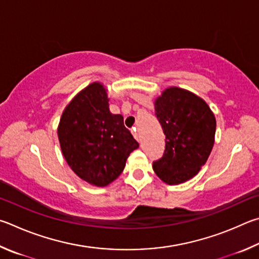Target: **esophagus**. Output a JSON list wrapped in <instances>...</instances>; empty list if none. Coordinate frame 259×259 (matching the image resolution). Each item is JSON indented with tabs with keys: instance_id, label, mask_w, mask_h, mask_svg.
<instances>
[{
	"instance_id": "1",
	"label": "esophagus",
	"mask_w": 259,
	"mask_h": 259,
	"mask_svg": "<svg viewBox=\"0 0 259 259\" xmlns=\"http://www.w3.org/2000/svg\"><path fill=\"white\" fill-rule=\"evenodd\" d=\"M132 134H133V137L139 141V133H138V131H137V128H135V127H134V128H132Z\"/></svg>"
}]
</instances>
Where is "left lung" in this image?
<instances>
[{"mask_svg":"<svg viewBox=\"0 0 259 259\" xmlns=\"http://www.w3.org/2000/svg\"><path fill=\"white\" fill-rule=\"evenodd\" d=\"M155 110L166 146L152 168L167 184L183 183L198 174L210 155L215 116L201 98L180 88L166 89L155 101Z\"/></svg>","mask_w":259,"mask_h":259,"instance_id":"1","label":"left lung"}]
</instances>
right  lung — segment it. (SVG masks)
<instances>
[{"label": "right lung", "instance_id": "right-lung-1", "mask_svg": "<svg viewBox=\"0 0 259 259\" xmlns=\"http://www.w3.org/2000/svg\"><path fill=\"white\" fill-rule=\"evenodd\" d=\"M62 155L74 173L95 187H106L121 174L139 143L121 115L109 110L107 91L90 84L66 107L58 126Z\"/></svg>", "mask_w": 259, "mask_h": 259}]
</instances>
